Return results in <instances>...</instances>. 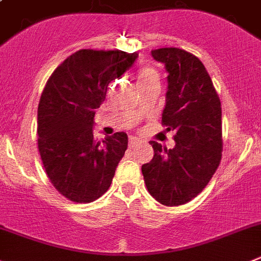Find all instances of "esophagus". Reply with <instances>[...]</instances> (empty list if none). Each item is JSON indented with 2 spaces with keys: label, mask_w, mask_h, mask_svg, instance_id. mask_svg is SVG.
Listing matches in <instances>:
<instances>
[{
  "label": "esophagus",
  "mask_w": 261,
  "mask_h": 261,
  "mask_svg": "<svg viewBox=\"0 0 261 261\" xmlns=\"http://www.w3.org/2000/svg\"><path fill=\"white\" fill-rule=\"evenodd\" d=\"M138 141H140V140H137V138H135V137L129 138V147H132V149H133L135 146H137Z\"/></svg>",
  "instance_id": "obj_1"
}]
</instances>
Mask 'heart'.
<instances>
[{"instance_id":"heart-1","label":"heart","mask_w":261,"mask_h":261,"mask_svg":"<svg viewBox=\"0 0 261 261\" xmlns=\"http://www.w3.org/2000/svg\"><path fill=\"white\" fill-rule=\"evenodd\" d=\"M152 81H159V73L154 68H151V67H143L142 70H140L137 76L138 85L152 83Z\"/></svg>"}]
</instances>
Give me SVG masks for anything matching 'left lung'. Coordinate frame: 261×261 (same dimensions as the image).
I'll use <instances>...</instances> for the list:
<instances>
[{
	"mask_svg": "<svg viewBox=\"0 0 261 261\" xmlns=\"http://www.w3.org/2000/svg\"><path fill=\"white\" fill-rule=\"evenodd\" d=\"M168 72L162 123L174 130L173 149L152 141L154 158L143 164L146 188L164 205L190 202L207 186L221 160V102L202 62L178 47L151 50Z\"/></svg>",
	"mask_w": 261,
	"mask_h": 261,
	"instance_id": "8db88e82",
	"label": "left lung"
}]
</instances>
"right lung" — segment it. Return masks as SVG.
<instances>
[{
  "instance_id": "right-lung-1",
  "label": "right lung",
  "mask_w": 261,
  "mask_h": 261,
  "mask_svg": "<svg viewBox=\"0 0 261 261\" xmlns=\"http://www.w3.org/2000/svg\"><path fill=\"white\" fill-rule=\"evenodd\" d=\"M137 53L81 49L59 64L42 90L37 110V143L45 172L67 199L90 203L109 190L128 136L97 140L95 109L107 87L137 59Z\"/></svg>"
}]
</instances>
